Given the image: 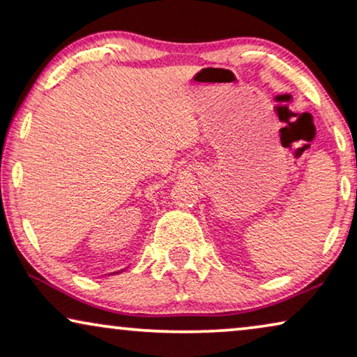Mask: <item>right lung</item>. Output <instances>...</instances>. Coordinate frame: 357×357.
Instances as JSON below:
<instances>
[{
  "instance_id": "obj_1",
  "label": "right lung",
  "mask_w": 357,
  "mask_h": 357,
  "mask_svg": "<svg viewBox=\"0 0 357 357\" xmlns=\"http://www.w3.org/2000/svg\"><path fill=\"white\" fill-rule=\"evenodd\" d=\"M113 274H118V272H113Z\"/></svg>"
}]
</instances>
